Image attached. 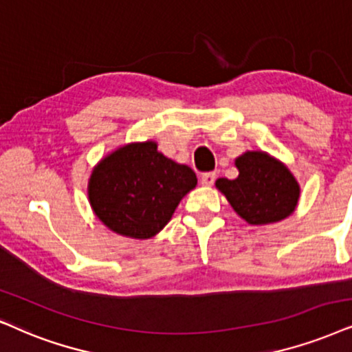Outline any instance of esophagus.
<instances>
[{"label":"esophagus","mask_w":352,"mask_h":352,"mask_svg":"<svg viewBox=\"0 0 352 352\" xmlns=\"http://www.w3.org/2000/svg\"><path fill=\"white\" fill-rule=\"evenodd\" d=\"M214 182H216V172H206L201 175V184L204 186L214 185Z\"/></svg>","instance_id":"obj_1"}]
</instances>
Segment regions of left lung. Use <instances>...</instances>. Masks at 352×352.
Masks as SVG:
<instances>
[{
	"instance_id": "left-lung-1",
	"label": "left lung",
	"mask_w": 352,
	"mask_h": 352,
	"mask_svg": "<svg viewBox=\"0 0 352 352\" xmlns=\"http://www.w3.org/2000/svg\"><path fill=\"white\" fill-rule=\"evenodd\" d=\"M235 166L237 179H219L216 186L242 219L261 226L283 221L294 212L300 188L283 162L253 151L240 155Z\"/></svg>"
}]
</instances>
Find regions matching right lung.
<instances>
[{
	"mask_svg": "<svg viewBox=\"0 0 352 352\" xmlns=\"http://www.w3.org/2000/svg\"><path fill=\"white\" fill-rule=\"evenodd\" d=\"M197 186L188 166L170 161L157 144L133 143L105 157L89 180V201L113 232L149 239L164 229L180 199Z\"/></svg>",
	"mask_w": 352,
	"mask_h": 352,
	"instance_id": "obj_1",
	"label": "right lung"
}]
</instances>
